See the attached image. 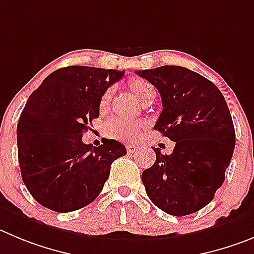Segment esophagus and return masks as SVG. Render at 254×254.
Masks as SVG:
<instances>
[{
    "label": "esophagus",
    "mask_w": 254,
    "mask_h": 254,
    "mask_svg": "<svg viewBox=\"0 0 254 254\" xmlns=\"http://www.w3.org/2000/svg\"><path fill=\"white\" fill-rule=\"evenodd\" d=\"M136 149H138V145H134V144H127V153H134Z\"/></svg>",
    "instance_id": "34e87169"
}]
</instances>
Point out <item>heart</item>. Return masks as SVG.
<instances>
[{"mask_svg":"<svg viewBox=\"0 0 254 254\" xmlns=\"http://www.w3.org/2000/svg\"><path fill=\"white\" fill-rule=\"evenodd\" d=\"M130 91L139 99L140 103H145L146 99L154 94V89L151 85L145 80L140 77H131L127 82ZM111 95L113 90L109 89L101 95L100 101H99V111L100 113H106L110 106ZM145 127L143 122H130V120L119 119V118H114L106 124V134L110 138L118 139L124 143H135L140 138L141 131Z\"/></svg>","mask_w":254,"mask_h":254,"instance_id":"heart-1","label":"heart"}]
</instances>
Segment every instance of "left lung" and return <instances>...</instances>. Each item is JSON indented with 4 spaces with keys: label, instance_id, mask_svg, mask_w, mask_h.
I'll use <instances>...</instances> for the list:
<instances>
[{
    "label": "left lung",
    "instance_id": "1",
    "mask_svg": "<svg viewBox=\"0 0 254 254\" xmlns=\"http://www.w3.org/2000/svg\"><path fill=\"white\" fill-rule=\"evenodd\" d=\"M162 96L154 129L174 141L172 154L153 148L156 160L141 174L149 199L168 214H191L212 202L226 178L236 131L224 96L204 76L182 66L136 71Z\"/></svg>",
    "mask_w": 254,
    "mask_h": 254
}]
</instances>
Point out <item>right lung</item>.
I'll list each match as a JSON object with an SVG mask.
<instances>
[{
    "label": "right lung",
    "instance_id": "1",
    "mask_svg": "<svg viewBox=\"0 0 254 254\" xmlns=\"http://www.w3.org/2000/svg\"><path fill=\"white\" fill-rule=\"evenodd\" d=\"M124 71L67 66L50 73L28 98L17 124L21 175L35 200L59 213L86 207L103 190L111 163L127 155L114 139L82 143L99 101Z\"/></svg>",
    "mask_w": 254,
    "mask_h": 254
}]
</instances>
